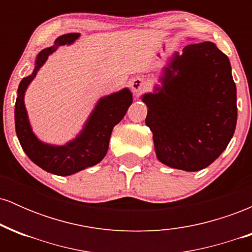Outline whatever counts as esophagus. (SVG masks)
<instances>
[{"label": "esophagus", "instance_id": "esophagus-1", "mask_svg": "<svg viewBox=\"0 0 252 252\" xmlns=\"http://www.w3.org/2000/svg\"><path fill=\"white\" fill-rule=\"evenodd\" d=\"M130 88H131L132 92L138 94V92L143 91V90L146 89V83L143 82V79H141V78L138 77L132 78V79L130 80Z\"/></svg>", "mask_w": 252, "mask_h": 252}]
</instances>
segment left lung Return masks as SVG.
<instances>
[{
	"label": "left lung",
	"instance_id": "1",
	"mask_svg": "<svg viewBox=\"0 0 252 252\" xmlns=\"http://www.w3.org/2000/svg\"><path fill=\"white\" fill-rule=\"evenodd\" d=\"M158 82L141 97L148 106L146 124L156 158L186 172L206 168L235 134L237 91L230 60L216 43H192L173 53Z\"/></svg>",
	"mask_w": 252,
	"mask_h": 252
}]
</instances>
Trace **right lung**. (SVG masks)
I'll use <instances>...</instances> for the list:
<instances>
[{
  "mask_svg": "<svg viewBox=\"0 0 252 252\" xmlns=\"http://www.w3.org/2000/svg\"><path fill=\"white\" fill-rule=\"evenodd\" d=\"M79 33H68L57 37L53 46L37 54L34 70L24 78L17 89L15 103V130L24 152L36 166L52 174L67 176L99 163L106 155L112 129L126 116L132 103V94L128 88L104 96L91 111L82 131L63 146L42 142L33 132L27 110L25 94L37 72L47 62L48 57L60 46L72 45Z\"/></svg>",
  "mask_w": 252,
  "mask_h": 252,
  "instance_id": "right-lung-1",
  "label": "right lung"
}]
</instances>
